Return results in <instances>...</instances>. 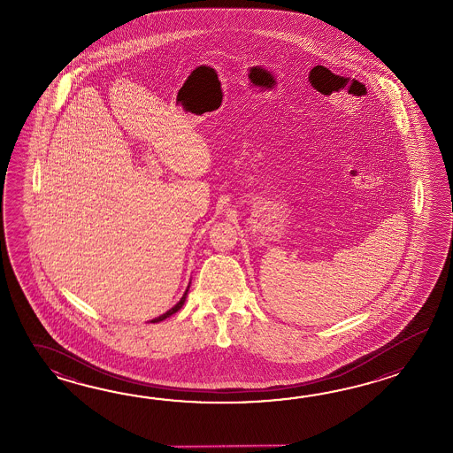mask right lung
Listing matches in <instances>:
<instances>
[{
	"mask_svg": "<svg viewBox=\"0 0 453 453\" xmlns=\"http://www.w3.org/2000/svg\"><path fill=\"white\" fill-rule=\"evenodd\" d=\"M188 289H189V287H188ZM188 289L184 291L183 298L180 299V303H176V306H173V308L170 309V311H166L165 314H162V316H158V318L154 319V320H150V322H160V320H165L166 318H170V316H173L174 312H178L180 309L183 308L184 301H186V295H188Z\"/></svg>",
	"mask_w": 453,
	"mask_h": 453,
	"instance_id": "obj_1",
	"label": "right lung"
}]
</instances>
